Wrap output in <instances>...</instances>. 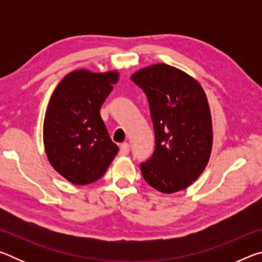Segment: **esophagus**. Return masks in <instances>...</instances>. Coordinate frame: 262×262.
I'll return each instance as SVG.
<instances>
[{
    "label": "esophagus",
    "mask_w": 262,
    "mask_h": 262,
    "mask_svg": "<svg viewBox=\"0 0 262 262\" xmlns=\"http://www.w3.org/2000/svg\"><path fill=\"white\" fill-rule=\"evenodd\" d=\"M129 144L128 143H122L120 145V151H119V154L121 155V156H126V155H128V152H129Z\"/></svg>",
    "instance_id": "1"
}]
</instances>
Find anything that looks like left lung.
<instances>
[{
	"instance_id": "obj_1",
	"label": "left lung",
	"mask_w": 262,
	"mask_h": 262,
	"mask_svg": "<svg viewBox=\"0 0 262 262\" xmlns=\"http://www.w3.org/2000/svg\"><path fill=\"white\" fill-rule=\"evenodd\" d=\"M147 96L155 132V150L140 164L144 180L162 193L184 189L209 161L212 127L209 105L200 84L165 63L133 74Z\"/></svg>"
}]
</instances>
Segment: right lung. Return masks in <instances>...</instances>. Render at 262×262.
Segmentation results:
<instances>
[{
  "mask_svg": "<svg viewBox=\"0 0 262 262\" xmlns=\"http://www.w3.org/2000/svg\"><path fill=\"white\" fill-rule=\"evenodd\" d=\"M117 81L115 72L75 70L53 92L43 121V144L51 165L75 185L101 178L119 151L100 117Z\"/></svg>",
  "mask_w": 262,
  "mask_h": 262,
  "instance_id": "add662e5",
  "label": "right lung"
}]
</instances>
